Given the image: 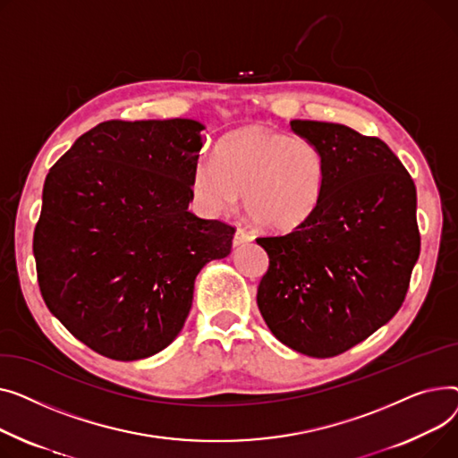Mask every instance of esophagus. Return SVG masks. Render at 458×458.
Returning a JSON list of instances; mask_svg holds the SVG:
<instances>
[{
	"instance_id": "1",
	"label": "esophagus",
	"mask_w": 458,
	"mask_h": 458,
	"mask_svg": "<svg viewBox=\"0 0 458 458\" xmlns=\"http://www.w3.org/2000/svg\"><path fill=\"white\" fill-rule=\"evenodd\" d=\"M250 242H253V236H251L250 233H246L244 229H236V233H234V236H233V246H234V248L250 244Z\"/></svg>"
}]
</instances>
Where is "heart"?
<instances>
[{
    "mask_svg": "<svg viewBox=\"0 0 458 458\" xmlns=\"http://www.w3.org/2000/svg\"><path fill=\"white\" fill-rule=\"evenodd\" d=\"M326 181V155L314 142L251 123L224 137L216 158H198L192 192L208 214L231 210L244 194V208L259 227L290 233L314 216Z\"/></svg>",
    "mask_w": 458,
    "mask_h": 458,
    "instance_id": "1",
    "label": "heart"
}]
</instances>
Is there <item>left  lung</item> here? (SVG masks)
<instances>
[{"label": "left lung", "instance_id": "1", "mask_svg": "<svg viewBox=\"0 0 458 458\" xmlns=\"http://www.w3.org/2000/svg\"><path fill=\"white\" fill-rule=\"evenodd\" d=\"M290 125L324 151L326 191L307 224L257 238L270 257L257 305L279 342L327 359L388 324L405 300L420 257L416 186L379 139L329 122Z\"/></svg>", "mask_w": 458, "mask_h": 458}]
</instances>
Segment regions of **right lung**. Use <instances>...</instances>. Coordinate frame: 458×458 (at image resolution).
<instances>
[{
  "instance_id": "obj_1",
  "label": "right lung",
  "mask_w": 458,
  "mask_h": 458,
  "mask_svg": "<svg viewBox=\"0 0 458 458\" xmlns=\"http://www.w3.org/2000/svg\"><path fill=\"white\" fill-rule=\"evenodd\" d=\"M198 120L103 122L44 181L33 255L42 298L96 353L148 359L181 333L201 267L234 229L188 210Z\"/></svg>"
}]
</instances>
